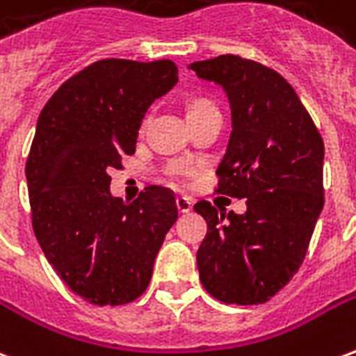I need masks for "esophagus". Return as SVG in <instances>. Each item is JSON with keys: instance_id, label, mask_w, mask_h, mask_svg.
Segmentation results:
<instances>
[{"instance_id": "obj_1", "label": "esophagus", "mask_w": 356, "mask_h": 356, "mask_svg": "<svg viewBox=\"0 0 356 356\" xmlns=\"http://www.w3.org/2000/svg\"><path fill=\"white\" fill-rule=\"evenodd\" d=\"M175 204H177L179 213H188V211L193 209V200L186 198V196H177V198H175Z\"/></svg>"}]
</instances>
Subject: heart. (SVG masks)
<instances>
[{
	"mask_svg": "<svg viewBox=\"0 0 356 356\" xmlns=\"http://www.w3.org/2000/svg\"><path fill=\"white\" fill-rule=\"evenodd\" d=\"M185 114L186 120H188V124L193 125L196 122H200L206 116H211V114H219V108H217V104L213 101H209L206 97H194V99H188L185 102ZM148 124V118L143 120V131H145V127ZM196 170L191 168V165H183V163H175V165H171L168 168V177H170L171 183H185V179L193 177Z\"/></svg>",
	"mask_w": 356,
	"mask_h": 356,
	"instance_id": "1",
	"label": "heart"
}]
</instances>
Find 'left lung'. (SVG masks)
Wrapping results in <instances>:
<instances>
[{
    "label": "left lung",
    "mask_w": 356,
    "mask_h": 356,
    "mask_svg": "<svg viewBox=\"0 0 356 356\" xmlns=\"http://www.w3.org/2000/svg\"><path fill=\"white\" fill-rule=\"evenodd\" d=\"M229 95L232 131L217 168V194L246 198V213L194 204L208 232L196 263L200 282L227 305H261L305 259L324 206V143L288 81L240 55L191 65Z\"/></svg>",
    "instance_id": "left-lung-1"
}]
</instances>
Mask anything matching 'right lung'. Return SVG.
I'll return each instance as SVG.
<instances>
[{
	"instance_id": "add662e5",
	"label": "right lung",
	"mask_w": 356,
	"mask_h": 356,
	"mask_svg": "<svg viewBox=\"0 0 356 356\" xmlns=\"http://www.w3.org/2000/svg\"><path fill=\"white\" fill-rule=\"evenodd\" d=\"M170 58H102L60 86L38 118L26 160L32 227L63 282L93 305H125L147 290L175 194L147 186L125 204L110 171L135 154L145 112L177 83Z\"/></svg>"
}]
</instances>
